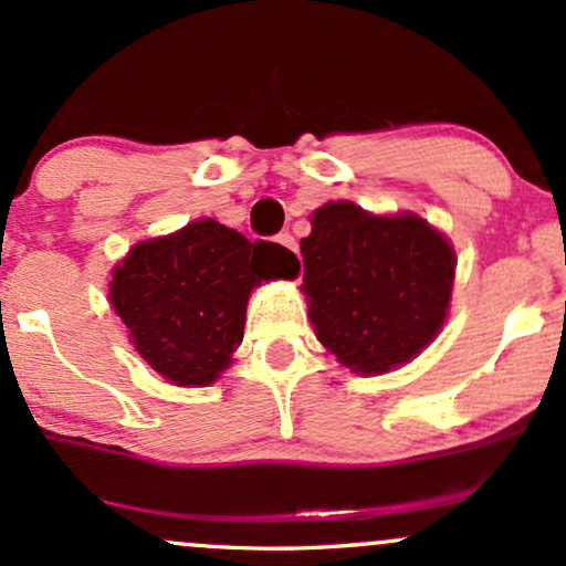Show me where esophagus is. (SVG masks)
I'll return each instance as SVG.
<instances>
[{"label":"esophagus","mask_w":566,"mask_h":566,"mask_svg":"<svg viewBox=\"0 0 566 566\" xmlns=\"http://www.w3.org/2000/svg\"><path fill=\"white\" fill-rule=\"evenodd\" d=\"M276 242L282 244V247H287L290 252H297V244H295V239H292L290 233H279V237H276Z\"/></svg>","instance_id":"1"}]
</instances>
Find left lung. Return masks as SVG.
I'll list each match as a JSON object with an SVG mask.
<instances>
[{
    "mask_svg": "<svg viewBox=\"0 0 566 566\" xmlns=\"http://www.w3.org/2000/svg\"><path fill=\"white\" fill-rule=\"evenodd\" d=\"M303 292L316 337L343 367L382 375L439 335L454 282V250L428 220L373 216L329 201L301 239Z\"/></svg>",
    "mask_w": 566,
    "mask_h": 566,
    "instance_id": "obj_1",
    "label": "left lung"
}]
</instances>
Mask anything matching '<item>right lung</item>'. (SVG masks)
I'll list each match as a JSON object with an SVG mask.
<instances>
[{
    "label": "right lung",
    "mask_w": 566,
    "mask_h": 566,
    "mask_svg": "<svg viewBox=\"0 0 566 566\" xmlns=\"http://www.w3.org/2000/svg\"><path fill=\"white\" fill-rule=\"evenodd\" d=\"M290 250L255 242L212 218L138 242L116 263L108 301L148 367L175 386L220 378L244 337L250 292L279 276Z\"/></svg>",
    "instance_id": "obj_1"
}]
</instances>
